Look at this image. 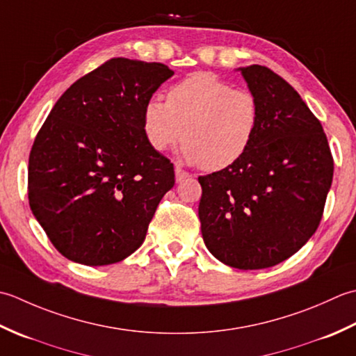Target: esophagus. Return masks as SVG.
<instances>
[{"label":"esophagus","mask_w":356,"mask_h":356,"mask_svg":"<svg viewBox=\"0 0 356 356\" xmlns=\"http://www.w3.org/2000/svg\"><path fill=\"white\" fill-rule=\"evenodd\" d=\"M188 177H191V173L181 169L179 165H177V168H175V179H177V183H181V181H184Z\"/></svg>","instance_id":"1"}]
</instances>
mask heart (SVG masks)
Listing matches in <instances>:
<instances>
[{
    "label": "heart",
    "mask_w": 356,
    "mask_h": 356,
    "mask_svg": "<svg viewBox=\"0 0 356 356\" xmlns=\"http://www.w3.org/2000/svg\"><path fill=\"white\" fill-rule=\"evenodd\" d=\"M261 122L258 98L248 89H234L207 72H197L168 92L152 97L143 108V132L158 154L184 138L183 158L209 172L238 163L250 149Z\"/></svg>",
    "instance_id": "b5f03b06"
}]
</instances>
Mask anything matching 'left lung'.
I'll return each instance as SVG.
<instances>
[{
  "label": "left lung",
  "mask_w": 356,
  "mask_h": 356,
  "mask_svg": "<svg viewBox=\"0 0 356 356\" xmlns=\"http://www.w3.org/2000/svg\"><path fill=\"white\" fill-rule=\"evenodd\" d=\"M259 101L261 122L238 163L200 177L206 248L241 270L280 264L320 226L333 178L321 122L300 93L264 66L239 67Z\"/></svg>",
  "instance_id": "1"
}]
</instances>
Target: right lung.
Masks as SVG:
<instances>
[{"label": "right lung", "instance_id": "right-lung-1", "mask_svg": "<svg viewBox=\"0 0 356 356\" xmlns=\"http://www.w3.org/2000/svg\"><path fill=\"white\" fill-rule=\"evenodd\" d=\"M173 75L161 63L112 58L63 93L29 156V204L55 249L107 266L140 248L173 164L152 149L143 108Z\"/></svg>", "mask_w": 356, "mask_h": 356}]
</instances>
